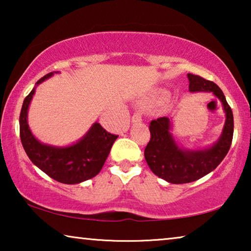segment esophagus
<instances>
[{"label": "esophagus", "mask_w": 251, "mask_h": 251, "mask_svg": "<svg viewBox=\"0 0 251 251\" xmlns=\"http://www.w3.org/2000/svg\"><path fill=\"white\" fill-rule=\"evenodd\" d=\"M131 122L134 123V124H137V123H141L142 122V115L139 113H135L133 117H131Z\"/></svg>", "instance_id": "esophagus-1"}]
</instances>
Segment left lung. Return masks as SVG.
Wrapping results in <instances>:
<instances>
[{"mask_svg":"<svg viewBox=\"0 0 251 251\" xmlns=\"http://www.w3.org/2000/svg\"><path fill=\"white\" fill-rule=\"evenodd\" d=\"M187 77L189 92H210L222 101L226 121L218 141L203 150H185L178 145L171 133V118L160 117L151 122V141L144 155L151 171L171 184H186L206 176L222 163L232 142L233 116L223 91L198 75L187 74Z\"/></svg>","mask_w":251,"mask_h":251,"instance_id":"obj_1","label":"left lung"}]
</instances>
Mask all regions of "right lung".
Here are the masks:
<instances>
[{
	"mask_svg": "<svg viewBox=\"0 0 251 251\" xmlns=\"http://www.w3.org/2000/svg\"><path fill=\"white\" fill-rule=\"evenodd\" d=\"M53 74L54 72L37 80L35 87L25 97L20 114L21 142L28 158L46 175L62 184H79L100 172L118 136L108 133L100 123H94L79 141L70 146L57 147L41 143L29 129L27 112L37 85Z\"/></svg>",
	"mask_w": 251,
	"mask_h": 251,
	"instance_id": "right-lung-1",
	"label": "right lung"
}]
</instances>
